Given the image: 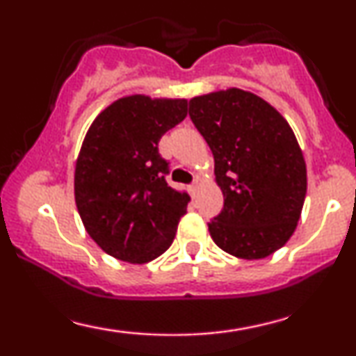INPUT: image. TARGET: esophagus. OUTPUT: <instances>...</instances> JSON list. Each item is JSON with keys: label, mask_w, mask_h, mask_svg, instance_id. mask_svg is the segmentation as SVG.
<instances>
[{"label": "esophagus", "mask_w": 356, "mask_h": 356, "mask_svg": "<svg viewBox=\"0 0 356 356\" xmlns=\"http://www.w3.org/2000/svg\"><path fill=\"white\" fill-rule=\"evenodd\" d=\"M189 189H191V194H195V192H197V189H199V184L194 182V184H192V186L189 187Z\"/></svg>", "instance_id": "1"}]
</instances>
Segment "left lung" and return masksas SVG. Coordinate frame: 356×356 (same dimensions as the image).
Here are the masks:
<instances>
[{"label": "left lung", "instance_id": "left-lung-1", "mask_svg": "<svg viewBox=\"0 0 356 356\" xmlns=\"http://www.w3.org/2000/svg\"><path fill=\"white\" fill-rule=\"evenodd\" d=\"M189 115L214 155L224 207L209 234L222 251L263 259L295 232L306 197V164L295 132L266 100L241 88L189 100Z\"/></svg>", "mask_w": 356, "mask_h": 356}]
</instances>
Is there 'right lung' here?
I'll use <instances>...</instances> for the list:
<instances>
[{
    "mask_svg": "<svg viewBox=\"0 0 356 356\" xmlns=\"http://www.w3.org/2000/svg\"><path fill=\"white\" fill-rule=\"evenodd\" d=\"M187 115L186 99L122 97L92 122L73 191L85 231L104 252L145 264L172 244L191 197L167 186L159 140Z\"/></svg>",
    "mask_w": 356,
    "mask_h": 356,
    "instance_id": "add662e5",
    "label": "right lung"
}]
</instances>
